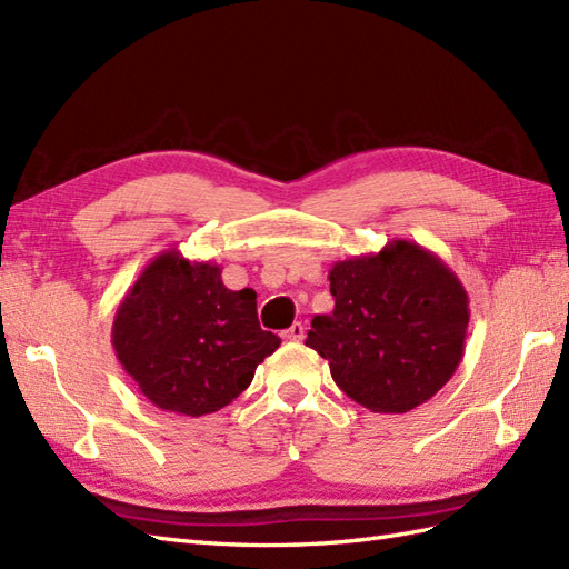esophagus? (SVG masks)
<instances>
[{
  "instance_id": "esophagus-1",
  "label": "esophagus",
  "mask_w": 569,
  "mask_h": 569,
  "mask_svg": "<svg viewBox=\"0 0 569 569\" xmlns=\"http://www.w3.org/2000/svg\"><path fill=\"white\" fill-rule=\"evenodd\" d=\"M283 339H288V341H302V339H305V327H302V322H296L293 327L286 329V331H283Z\"/></svg>"
}]
</instances>
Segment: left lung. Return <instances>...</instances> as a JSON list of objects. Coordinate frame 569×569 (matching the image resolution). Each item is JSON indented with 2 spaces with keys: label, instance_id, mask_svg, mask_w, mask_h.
Here are the masks:
<instances>
[{
  "label": "left lung",
  "instance_id": "1",
  "mask_svg": "<svg viewBox=\"0 0 569 569\" xmlns=\"http://www.w3.org/2000/svg\"><path fill=\"white\" fill-rule=\"evenodd\" d=\"M331 315H317L305 346L372 413H406L440 391L463 358L469 296L445 261L411 240L337 261Z\"/></svg>",
  "mask_w": 569,
  "mask_h": 569
}]
</instances>
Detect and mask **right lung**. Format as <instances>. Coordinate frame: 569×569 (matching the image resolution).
<instances>
[{
	"label": "right lung",
	"mask_w": 569,
	"mask_h": 569,
	"mask_svg": "<svg viewBox=\"0 0 569 569\" xmlns=\"http://www.w3.org/2000/svg\"><path fill=\"white\" fill-rule=\"evenodd\" d=\"M279 346L259 327L252 288H226L221 267L178 250L146 264L112 322L114 356L141 395L160 411L189 418L238 399Z\"/></svg>",
	"instance_id": "1"
}]
</instances>
